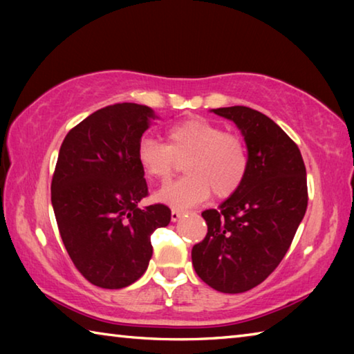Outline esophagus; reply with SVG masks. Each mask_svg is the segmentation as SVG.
Segmentation results:
<instances>
[{"mask_svg":"<svg viewBox=\"0 0 354 354\" xmlns=\"http://www.w3.org/2000/svg\"><path fill=\"white\" fill-rule=\"evenodd\" d=\"M184 215V211H179V209H173L171 211V221H178Z\"/></svg>","mask_w":354,"mask_h":354,"instance_id":"obj_1","label":"esophagus"}]
</instances>
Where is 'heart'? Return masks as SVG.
Returning a JSON list of instances; mask_svg holds the SVG:
<instances>
[{
  "instance_id": "1",
  "label": "heart",
  "mask_w": 354,
  "mask_h": 354,
  "mask_svg": "<svg viewBox=\"0 0 354 354\" xmlns=\"http://www.w3.org/2000/svg\"><path fill=\"white\" fill-rule=\"evenodd\" d=\"M137 162L148 178L169 181L184 162V176L165 185L156 195L159 201L178 209L200 205L211 192L227 198L241 187L248 170V153L243 140L206 118L194 117L167 131V145L151 137L137 143Z\"/></svg>"
}]
</instances>
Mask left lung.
<instances>
[{"mask_svg": "<svg viewBox=\"0 0 354 354\" xmlns=\"http://www.w3.org/2000/svg\"><path fill=\"white\" fill-rule=\"evenodd\" d=\"M212 112L241 129L248 170L218 209L201 214L207 234L192 248V263L212 289L242 293L261 284L289 250L308 207L306 167L297 143L263 113L245 106Z\"/></svg>", "mask_w": 354, "mask_h": 354, "instance_id": "left-lung-1", "label": "left lung"}]
</instances>
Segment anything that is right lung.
Instances as JSON below:
<instances>
[{
	"label": "right lung",
	"instance_id": "add662e5",
	"mask_svg": "<svg viewBox=\"0 0 354 354\" xmlns=\"http://www.w3.org/2000/svg\"><path fill=\"white\" fill-rule=\"evenodd\" d=\"M156 115L151 107L118 103L76 124L59 149L51 203L65 250L93 286L123 289L145 273L151 234L170 223L165 205L140 209L148 195L137 143Z\"/></svg>",
	"mask_w": 354,
	"mask_h": 354
}]
</instances>
